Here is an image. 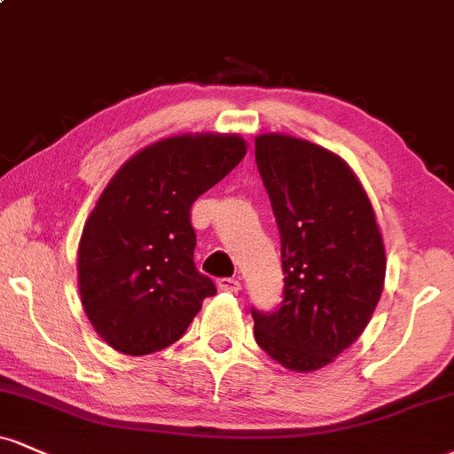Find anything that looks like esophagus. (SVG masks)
I'll return each instance as SVG.
<instances>
[{
	"mask_svg": "<svg viewBox=\"0 0 454 454\" xmlns=\"http://www.w3.org/2000/svg\"><path fill=\"white\" fill-rule=\"evenodd\" d=\"M217 287L223 289V292H234L237 294L241 289V281L234 279V277H223V279L217 281Z\"/></svg>",
	"mask_w": 454,
	"mask_h": 454,
	"instance_id": "obj_1",
	"label": "esophagus"
}]
</instances>
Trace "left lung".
<instances>
[{
    "mask_svg": "<svg viewBox=\"0 0 454 454\" xmlns=\"http://www.w3.org/2000/svg\"><path fill=\"white\" fill-rule=\"evenodd\" d=\"M255 165L279 226L286 275L279 309H251L255 342L294 372H313L368 325L383 294V237L351 167L325 147L260 135Z\"/></svg>",
    "mask_w": 454,
    "mask_h": 454,
    "instance_id": "1",
    "label": "left lung"
}]
</instances>
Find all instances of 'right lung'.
<instances>
[{
  "instance_id": "add662e5",
  "label": "right lung",
  "mask_w": 454,
  "mask_h": 454,
  "mask_svg": "<svg viewBox=\"0 0 454 454\" xmlns=\"http://www.w3.org/2000/svg\"><path fill=\"white\" fill-rule=\"evenodd\" d=\"M239 135H179L129 158L86 220L78 251L82 307L109 347L160 351L184 336L209 277L196 270L190 209L243 160Z\"/></svg>"
}]
</instances>
